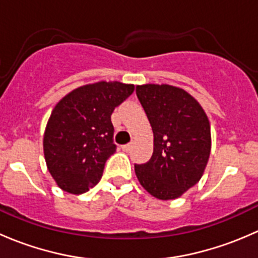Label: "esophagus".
Wrapping results in <instances>:
<instances>
[{
  "label": "esophagus",
  "instance_id": "obj_1",
  "mask_svg": "<svg viewBox=\"0 0 258 258\" xmlns=\"http://www.w3.org/2000/svg\"><path fill=\"white\" fill-rule=\"evenodd\" d=\"M131 147H132V144H127V145H123V146H122V150L126 151V152H127V151L131 150Z\"/></svg>",
  "mask_w": 258,
  "mask_h": 258
}]
</instances>
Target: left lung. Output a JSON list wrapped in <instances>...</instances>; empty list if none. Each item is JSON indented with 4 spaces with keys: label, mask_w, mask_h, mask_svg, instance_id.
Here are the masks:
<instances>
[{
    "label": "left lung",
    "mask_w": 258,
    "mask_h": 258,
    "mask_svg": "<svg viewBox=\"0 0 258 258\" xmlns=\"http://www.w3.org/2000/svg\"><path fill=\"white\" fill-rule=\"evenodd\" d=\"M136 95L152 127L153 153L135 165V172L148 194L175 200L202 177L211 151L209 118L182 88L144 85L137 86Z\"/></svg>",
    "instance_id": "8db88e82"
}]
</instances>
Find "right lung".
I'll list each match as a JSON object with an SVG mask.
<instances>
[{"instance_id": "obj_1", "label": "right lung", "mask_w": 258, "mask_h": 258, "mask_svg": "<svg viewBox=\"0 0 258 258\" xmlns=\"http://www.w3.org/2000/svg\"><path fill=\"white\" fill-rule=\"evenodd\" d=\"M134 90V85L102 81L76 88L53 108L43 151L49 173L63 191L80 195L98 183L117 148L111 114Z\"/></svg>"}]
</instances>
